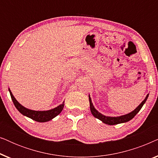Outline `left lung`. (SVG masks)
I'll use <instances>...</instances> for the list:
<instances>
[{
	"instance_id": "obj_1",
	"label": "left lung",
	"mask_w": 158,
	"mask_h": 158,
	"mask_svg": "<svg viewBox=\"0 0 158 158\" xmlns=\"http://www.w3.org/2000/svg\"><path fill=\"white\" fill-rule=\"evenodd\" d=\"M148 96H146V98L144 100L142 101V102L140 103V104L138 106V107L137 109H135V111H131V113H129L128 114H126V115L124 116H118V117H109V116H103L102 114L99 113L98 111H96V109H95L94 106H93L91 99H90V96H89V102H90V111L93 115H94L95 117L98 118L99 120L102 121L103 123L105 124H109V125H115V124H121V123H124L127 122H129V120H131V118H133L135 117L136 114H137L138 112L140 111V109H142V107L143 106V105L144 104V103L146 102L147 99L148 98Z\"/></svg>"
}]
</instances>
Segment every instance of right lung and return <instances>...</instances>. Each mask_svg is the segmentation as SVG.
<instances>
[{"instance_id":"add662e5","label":"right lung","mask_w":158,"mask_h":158,"mask_svg":"<svg viewBox=\"0 0 158 158\" xmlns=\"http://www.w3.org/2000/svg\"><path fill=\"white\" fill-rule=\"evenodd\" d=\"M10 97L13 101V103L15 106V107L18 109V111L20 112L21 114H22L23 115H24L27 117H29L31 119H33L36 122H46L52 119L53 118H55V116H57L58 114H60V112L62 111L64 107V103H62V104L60 105L59 106H57L55 109L49 110V111H33V110L28 109L27 108L23 107V106H21L18 101L16 100V98H14L13 96L12 93L10 92L9 90Z\"/></svg>"}]
</instances>
